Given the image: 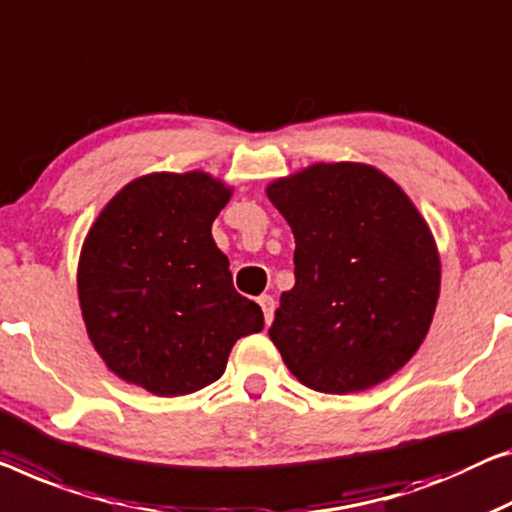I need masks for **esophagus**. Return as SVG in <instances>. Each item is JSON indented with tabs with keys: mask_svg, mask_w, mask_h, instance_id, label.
<instances>
[{
	"mask_svg": "<svg viewBox=\"0 0 512 512\" xmlns=\"http://www.w3.org/2000/svg\"><path fill=\"white\" fill-rule=\"evenodd\" d=\"M257 303H259V308H262V312H264V322L271 324L273 322V312H276V301H273V296H266V294L259 296Z\"/></svg>",
	"mask_w": 512,
	"mask_h": 512,
	"instance_id": "obj_1",
	"label": "esophagus"
}]
</instances>
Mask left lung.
Returning a JSON list of instances; mask_svg holds the SVG:
<instances>
[{
	"label": "left lung",
	"mask_w": 512,
	"mask_h": 512,
	"mask_svg": "<svg viewBox=\"0 0 512 512\" xmlns=\"http://www.w3.org/2000/svg\"><path fill=\"white\" fill-rule=\"evenodd\" d=\"M294 232V287L269 335L319 393L377 386L418 352L441 264L425 218L377 167L315 163L266 188Z\"/></svg>",
	"instance_id": "8db88e82"
}]
</instances>
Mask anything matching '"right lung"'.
Segmentation results:
<instances>
[{"mask_svg": "<svg viewBox=\"0 0 512 512\" xmlns=\"http://www.w3.org/2000/svg\"><path fill=\"white\" fill-rule=\"evenodd\" d=\"M230 195L207 172H156L121 188L91 225L78 264L82 319L128 384L160 398L200 391L223 375L236 340L264 329L211 236Z\"/></svg>", "mask_w": 512, "mask_h": 512, "instance_id": "add662e5", "label": "right lung"}]
</instances>
